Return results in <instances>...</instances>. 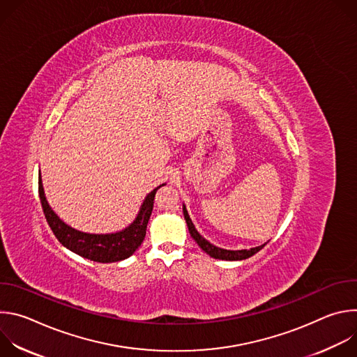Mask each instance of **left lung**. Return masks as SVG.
Masks as SVG:
<instances>
[{"label":"left lung","mask_w":357,"mask_h":357,"mask_svg":"<svg viewBox=\"0 0 357 357\" xmlns=\"http://www.w3.org/2000/svg\"><path fill=\"white\" fill-rule=\"evenodd\" d=\"M183 216H185V220H186V225H188V229H189V233L190 236L193 237V240L197 243V245L208 252L211 257L213 259H219V260H227V261H237V260H245L251 256H254V254L259 252L267 243H264L263 245H259V247H254V248H250V250H225V248H219L213 244H211L205 237H202L199 234V231L195 229L189 215H188V211L183 205Z\"/></svg>","instance_id":"left-lung-1"}]
</instances>
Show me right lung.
Segmentation results:
<instances>
[{
  "label": "right lung",
  "mask_w": 357,
  "mask_h": 357,
  "mask_svg": "<svg viewBox=\"0 0 357 357\" xmlns=\"http://www.w3.org/2000/svg\"><path fill=\"white\" fill-rule=\"evenodd\" d=\"M164 185L165 183L157 186L154 190H151L146 195L135 220L128 227L112 234H90L79 231L59 219V216L50 209L49 203L45 197L40 171L38 179V190L43 215L46 218L49 227L52 229L55 237L66 248L79 254L80 257L97 263H116L132 256L134 251L141 245L145 237L146 225L152 213V208H154L155 193Z\"/></svg>",
  "instance_id": "add662e5"
}]
</instances>
